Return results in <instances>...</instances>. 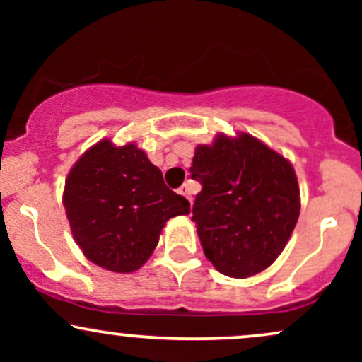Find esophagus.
<instances>
[{
    "instance_id": "esophagus-1",
    "label": "esophagus",
    "mask_w": 362,
    "mask_h": 362,
    "mask_svg": "<svg viewBox=\"0 0 362 362\" xmlns=\"http://www.w3.org/2000/svg\"><path fill=\"white\" fill-rule=\"evenodd\" d=\"M178 194L185 195V197L189 199V201H192V194H190V189H189V185H187V184H184V185L180 187V189H178Z\"/></svg>"
}]
</instances>
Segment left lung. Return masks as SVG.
Masks as SVG:
<instances>
[{"label":"left lung","mask_w":362,"mask_h":362,"mask_svg":"<svg viewBox=\"0 0 362 362\" xmlns=\"http://www.w3.org/2000/svg\"><path fill=\"white\" fill-rule=\"evenodd\" d=\"M192 221L206 257L224 276L245 279L269 267L291 238L300 216L293 165L250 134L195 148Z\"/></svg>","instance_id":"1"}]
</instances>
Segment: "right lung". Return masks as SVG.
<instances>
[{"mask_svg": "<svg viewBox=\"0 0 362 362\" xmlns=\"http://www.w3.org/2000/svg\"><path fill=\"white\" fill-rule=\"evenodd\" d=\"M74 242L93 264L132 272L151 257L165 223L189 214L190 202L170 190L161 170L136 144L103 139L74 163L64 185Z\"/></svg>", "mask_w": 362, "mask_h": 362, "instance_id": "obj_1", "label": "right lung"}]
</instances>
